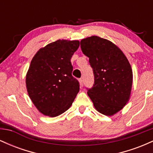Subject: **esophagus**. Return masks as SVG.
Returning a JSON list of instances; mask_svg holds the SVG:
<instances>
[{
	"label": "esophagus",
	"mask_w": 153,
	"mask_h": 153,
	"mask_svg": "<svg viewBox=\"0 0 153 153\" xmlns=\"http://www.w3.org/2000/svg\"><path fill=\"white\" fill-rule=\"evenodd\" d=\"M79 82H80V86H81V87L83 86V80H82V78H80V79H79Z\"/></svg>",
	"instance_id": "34e87169"
}]
</instances>
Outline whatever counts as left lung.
Masks as SVG:
<instances>
[{"mask_svg": "<svg viewBox=\"0 0 153 153\" xmlns=\"http://www.w3.org/2000/svg\"><path fill=\"white\" fill-rule=\"evenodd\" d=\"M80 47L94 75V84L87 88L88 95L98 111L114 115L129 99L133 78L130 64L118 47L99 36L83 39Z\"/></svg>", "mask_w": 153, "mask_h": 153, "instance_id": "1", "label": "left lung"}]
</instances>
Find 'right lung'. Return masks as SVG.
<instances>
[{"label":"right lung","mask_w":153,"mask_h":153,"mask_svg":"<svg viewBox=\"0 0 153 153\" xmlns=\"http://www.w3.org/2000/svg\"><path fill=\"white\" fill-rule=\"evenodd\" d=\"M80 42L59 39L36 52L26 76L29 97L44 115L54 117L66 111L80 89L72 75L71 59Z\"/></svg>","instance_id":"obj_1"}]
</instances>
